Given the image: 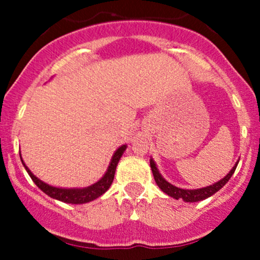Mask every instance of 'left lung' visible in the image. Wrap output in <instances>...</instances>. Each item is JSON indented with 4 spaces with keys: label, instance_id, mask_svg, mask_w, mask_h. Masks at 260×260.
<instances>
[{
    "label": "left lung",
    "instance_id": "left-lung-1",
    "mask_svg": "<svg viewBox=\"0 0 260 260\" xmlns=\"http://www.w3.org/2000/svg\"><path fill=\"white\" fill-rule=\"evenodd\" d=\"M238 161L235 164V166L232 168L231 171H230L229 174L222 178V180L216 182V183L211 184V186L199 188V189H183V188H178V187L174 186V184L169 183V182L160 175L159 170H157L153 159H150V168H151V171H153L155 182H156V184L160 187V189L162 190L164 193H166V194L172 197V198H175V199H182V201H184V202L193 203V202L204 201V199H207V198H209V197L213 196L214 193H216L217 190L221 189V188L225 186L226 183H228L230 178H231V176L234 175L235 170L238 165Z\"/></svg>",
    "mask_w": 260,
    "mask_h": 260
}]
</instances>
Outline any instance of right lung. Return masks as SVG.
Segmentation results:
<instances>
[{
  "label": "right lung",
  "instance_id": "1",
  "mask_svg": "<svg viewBox=\"0 0 260 260\" xmlns=\"http://www.w3.org/2000/svg\"><path fill=\"white\" fill-rule=\"evenodd\" d=\"M126 148L127 145H121V147L115 151V154H113L111 162H110L109 165V169H107L106 174L103 176V178L98 181L96 183L85 188H57L50 186V184L39 180L37 176L32 175L30 170L26 168L25 164L23 162L22 157H20V160H22V164L24 165L26 172L30 176L31 180L34 181V183L43 190L45 194L63 203H70V204H84V203L91 202L94 201V199L99 198L100 196H103L104 193L109 189L113 181V177H115V171L116 168H117L118 161H120L122 154L124 153Z\"/></svg>",
  "mask_w": 260,
  "mask_h": 260
}]
</instances>
